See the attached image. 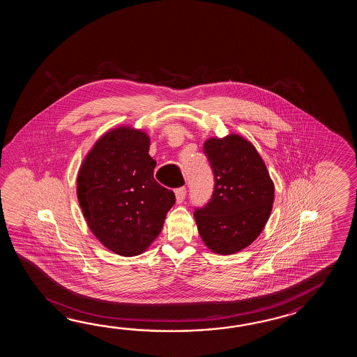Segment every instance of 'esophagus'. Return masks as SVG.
<instances>
[{
  "instance_id": "esophagus-1",
  "label": "esophagus",
  "mask_w": 357,
  "mask_h": 357,
  "mask_svg": "<svg viewBox=\"0 0 357 357\" xmlns=\"http://www.w3.org/2000/svg\"><path fill=\"white\" fill-rule=\"evenodd\" d=\"M176 202L177 203H182L183 199L186 197V189L185 188H180V189H176Z\"/></svg>"
}]
</instances>
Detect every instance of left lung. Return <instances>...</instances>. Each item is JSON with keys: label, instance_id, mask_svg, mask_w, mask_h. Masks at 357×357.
<instances>
[{"label": "left lung", "instance_id": "obj_1", "mask_svg": "<svg viewBox=\"0 0 357 357\" xmlns=\"http://www.w3.org/2000/svg\"><path fill=\"white\" fill-rule=\"evenodd\" d=\"M203 149L214 175V191L204 208L195 209L197 231L209 250L231 255L261 234L273 208L274 183L264 160L245 137H211Z\"/></svg>", "mask_w": 357, "mask_h": 357}]
</instances>
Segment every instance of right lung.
<instances>
[{
  "label": "right lung",
  "mask_w": 357,
  "mask_h": 357,
  "mask_svg": "<svg viewBox=\"0 0 357 357\" xmlns=\"http://www.w3.org/2000/svg\"><path fill=\"white\" fill-rule=\"evenodd\" d=\"M151 140L143 130L120 126L107 131L82 163L76 194L93 235L122 257L144 252L160 235L176 202L153 172Z\"/></svg>",
  "instance_id": "obj_1"
}]
</instances>
